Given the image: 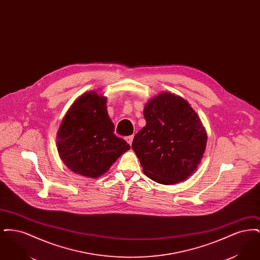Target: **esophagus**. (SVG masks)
Here are the masks:
<instances>
[{
  "instance_id": "obj_1",
  "label": "esophagus",
  "mask_w": 260,
  "mask_h": 260,
  "mask_svg": "<svg viewBox=\"0 0 260 260\" xmlns=\"http://www.w3.org/2000/svg\"><path fill=\"white\" fill-rule=\"evenodd\" d=\"M125 140H126V142H127L129 145H132L133 140H134V136H126V137H125Z\"/></svg>"
}]
</instances>
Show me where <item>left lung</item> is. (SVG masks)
<instances>
[{"label": "left lung", "instance_id": "left-lung-1", "mask_svg": "<svg viewBox=\"0 0 260 260\" xmlns=\"http://www.w3.org/2000/svg\"><path fill=\"white\" fill-rule=\"evenodd\" d=\"M146 125L136 134L132 147L150 179L174 184L194 173L204 156L207 133L185 99L161 92L144 107Z\"/></svg>", "mask_w": 260, "mask_h": 260}]
</instances>
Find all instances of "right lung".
Segmentation results:
<instances>
[{
    "label": "right lung",
    "mask_w": 260,
    "mask_h": 260,
    "mask_svg": "<svg viewBox=\"0 0 260 260\" xmlns=\"http://www.w3.org/2000/svg\"><path fill=\"white\" fill-rule=\"evenodd\" d=\"M106 98L96 91L82 94L71 105L57 132V151L73 173L96 178L129 150L123 138L114 134Z\"/></svg>",
    "instance_id": "right-lung-1"
}]
</instances>
